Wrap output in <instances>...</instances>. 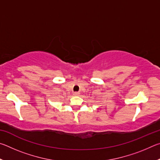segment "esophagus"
Masks as SVG:
<instances>
[{"label":"esophagus","mask_w":160,"mask_h":160,"mask_svg":"<svg viewBox=\"0 0 160 160\" xmlns=\"http://www.w3.org/2000/svg\"><path fill=\"white\" fill-rule=\"evenodd\" d=\"M73 94H74V95H79L80 92H75Z\"/></svg>","instance_id":"esophagus-1"}]
</instances>
